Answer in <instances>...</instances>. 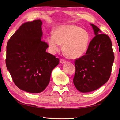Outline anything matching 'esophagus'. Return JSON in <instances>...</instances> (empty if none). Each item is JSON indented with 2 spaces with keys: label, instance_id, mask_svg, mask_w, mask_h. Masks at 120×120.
<instances>
[{
  "label": "esophagus",
  "instance_id": "esophagus-1",
  "mask_svg": "<svg viewBox=\"0 0 120 120\" xmlns=\"http://www.w3.org/2000/svg\"><path fill=\"white\" fill-rule=\"evenodd\" d=\"M60 62L61 63H64L66 62V60L64 59H60Z\"/></svg>",
  "mask_w": 120,
  "mask_h": 120
}]
</instances>
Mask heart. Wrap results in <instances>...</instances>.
<instances>
[{"mask_svg":"<svg viewBox=\"0 0 120 120\" xmlns=\"http://www.w3.org/2000/svg\"><path fill=\"white\" fill-rule=\"evenodd\" d=\"M46 41L52 53L58 52L63 44V51L66 56L70 59H77L86 52L90 35L86 30L75 25H62L56 28L53 34L48 36Z\"/></svg>","mask_w":120,"mask_h":120,"instance_id":"heart-1","label":"heart"}]
</instances>
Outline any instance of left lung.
<instances>
[{"mask_svg":"<svg viewBox=\"0 0 120 120\" xmlns=\"http://www.w3.org/2000/svg\"><path fill=\"white\" fill-rule=\"evenodd\" d=\"M94 37L89 43L85 55L76 59L73 82L83 93L92 92L107 82L114 59L111 40L98 28L91 24Z\"/></svg>","mask_w":120,"mask_h":120,"instance_id":"8db88e82","label":"left lung"}]
</instances>
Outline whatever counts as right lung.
Instances as JSON below:
<instances>
[{
	"label": "right lung",
	"mask_w": 120,
	"mask_h": 120,
	"mask_svg": "<svg viewBox=\"0 0 120 120\" xmlns=\"http://www.w3.org/2000/svg\"><path fill=\"white\" fill-rule=\"evenodd\" d=\"M42 22H25L7 43L6 63L15 85L32 93L44 91L59 60L46 52L48 44L41 40Z\"/></svg>",
	"instance_id": "add662e5"
}]
</instances>
